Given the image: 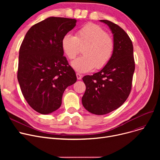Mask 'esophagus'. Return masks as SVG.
Wrapping results in <instances>:
<instances>
[{
    "label": "esophagus",
    "instance_id": "obj_1",
    "mask_svg": "<svg viewBox=\"0 0 160 160\" xmlns=\"http://www.w3.org/2000/svg\"><path fill=\"white\" fill-rule=\"evenodd\" d=\"M77 77L78 80H81L82 79V74L79 73H77Z\"/></svg>",
    "mask_w": 160,
    "mask_h": 160
}]
</instances>
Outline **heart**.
Listing matches in <instances>:
<instances>
[{"mask_svg": "<svg viewBox=\"0 0 160 160\" xmlns=\"http://www.w3.org/2000/svg\"><path fill=\"white\" fill-rule=\"evenodd\" d=\"M61 45L64 54L70 60L79 53L80 47H84L83 55L71 62L72 68L78 72L104 68L112 60L115 50L113 39L94 23H88L82 27L76 36L70 33L64 35Z\"/></svg>", "mask_w": 160, "mask_h": 160, "instance_id": "b5f03b06", "label": "heart"}]
</instances>
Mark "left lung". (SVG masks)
<instances>
[{
  "label": "left lung",
  "instance_id": "left-lung-1",
  "mask_svg": "<svg viewBox=\"0 0 160 160\" xmlns=\"http://www.w3.org/2000/svg\"><path fill=\"white\" fill-rule=\"evenodd\" d=\"M113 33L115 50L110 62L99 72L82 78L86 86L82 102L93 114L105 115L116 110L126 101L132 89L135 62L132 42L126 32L108 20Z\"/></svg>",
  "mask_w": 160,
  "mask_h": 160
}]
</instances>
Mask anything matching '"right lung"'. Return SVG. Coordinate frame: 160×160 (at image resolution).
<instances>
[{"label": "right lung", "instance_id": "1", "mask_svg": "<svg viewBox=\"0 0 160 160\" xmlns=\"http://www.w3.org/2000/svg\"><path fill=\"white\" fill-rule=\"evenodd\" d=\"M77 21L50 17L32 26L22 42L18 79L25 100L39 113L57 110L65 89L77 82L61 45L62 38Z\"/></svg>", "mask_w": 160, "mask_h": 160}]
</instances>
